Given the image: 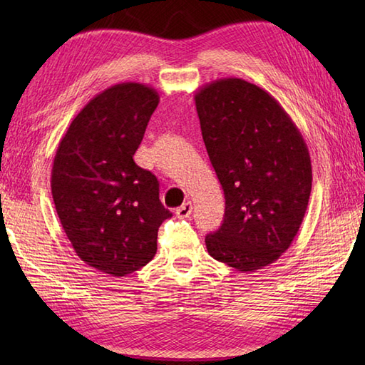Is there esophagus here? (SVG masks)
Returning <instances> with one entry per match:
<instances>
[{"label": "esophagus", "mask_w": 365, "mask_h": 365, "mask_svg": "<svg viewBox=\"0 0 365 365\" xmlns=\"http://www.w3.org/2000/svg\"><path fill=\"white\" fill-rule=\"evenodd\" d=\"M191 212H192V204L190 202V200H187V202H183L180 207L177 208L175 215H177V218H188Z\"/></svg>", "instance_id": "1"}]
</instances>
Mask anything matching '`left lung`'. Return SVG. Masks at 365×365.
I'll return each mask as SVG.
<instances>
[{
  "mask_svg": "<svg viewBox=\"0 0 365 365\" xmlns=\"http://www.w3.org/2000/svg\"><path fill=\"white\" fill-rule=\"evenodd\" d=\"M195 100L226 199L221 227L205 237L207 251L254 273L281 257L298 234L312 190L311 155L290 115L252 83L216 80Z\"/></svg>",
  "mask_w": 365,
  "mask_h": 365,
  "instance_id": "8db88e82",
  "label": "left lung"
}]
</instances>
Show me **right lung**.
Instances as JSON below:
<instances>
[{"label": "right lung", "instance_id": "right-lung-1", "mask_svg": "<svg viewBox=\"0 0 365 365\" xmlns=\"http://www.w3.org/2000/svg\"><path fill=\"white\" fill-rule=\"evenodd\" d=\"M160 96L141 83H120L89 100L58 145L51 169L54 207L76 255L111 276L143 268L157 254L170 213L160 183L133 155Z\"/></svg>", "mask_w": 365, "mask_h": 365}]
</instances>
